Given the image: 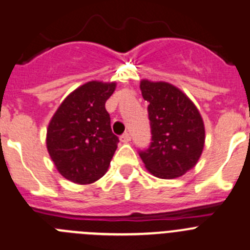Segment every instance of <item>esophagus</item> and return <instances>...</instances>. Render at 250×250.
<instances>
[{"label": "esophagus", "mask_w": 250, "mask_h": 250, "mask_svg": "<svg viewBox=\"0 0 250 250\" xmlns=\"http://www.w3.org/2000/svg\"><path fill=\"white\" fill-rule=\"evenodd\" d=\"M121 142H122V143H128V142H130V134L129 133H123L122 136H121Z\"/></svg>", "instance_id": "34e87169"}]
</instances>
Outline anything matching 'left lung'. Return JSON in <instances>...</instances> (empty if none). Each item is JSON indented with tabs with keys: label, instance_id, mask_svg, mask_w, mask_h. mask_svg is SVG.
Segmentation results:
<instances>
[{
	"label": "left lung",
	"instance_id": "obj_1",
	"mask_svg": "<svg viewBox=\"0 0 250 250\" xmlns=\"http://www.w3.org/2000/svg\"><path fill=\"white\" fill-rule=\"evenodd\" d=\"M141 90L149 102L151 142L139 155L157 178L183 176L195 167L204 149L201 114L183 91L170 83L143 80Z\"/></svg>",
	"mask_w": 250,
	"mask_h": 250
}]
</instances>
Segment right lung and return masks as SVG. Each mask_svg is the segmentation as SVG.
<instances>
[{"label":"right lung","mask_w":250,"mask_h":250,"mask_svg":"<svg viewBox=\"0 0 250 250\" xmlns=\"http://www.w3.org/2000/svg\"><path fill=\"white\" fill-rule=\"evenodd\" d=\"M116 83L90 81L62 101L46 130V148L58 171L75 184L99 180L108 169L118 137L112 133L107 100Z\"/></svg>","instance_id":"1"}]
</instances>
